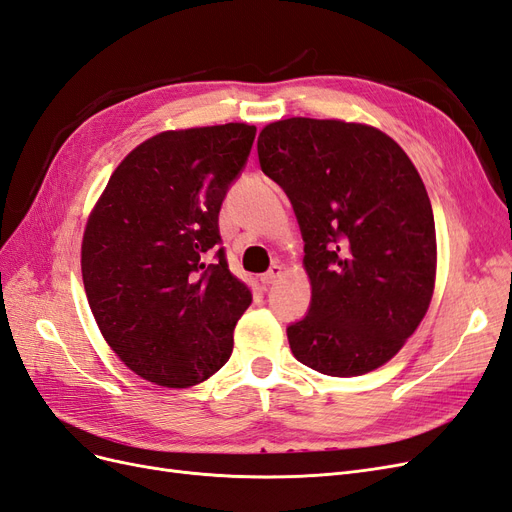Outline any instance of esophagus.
<instances>
[{"label":"esophagus","instance_id":"1","mask_svg":"<svg viewBox=\"0 0 512 512\" xmlns=\"http://www.w3.org/2000/svg\"><path fill=\"white\" fill-rule=\"evenodd\" d=\"M280 275H282V267L280 265H273L267 273L260 275V282L265 284V286H271V284L277 282V277H280Z\"/></svg>","mask_w":512,"mask_h":512}]
</instances>
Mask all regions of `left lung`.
I'll return each instance as SVG.
<instances>
[{"label": "left lung", "mask_w": 512, "mask_h": 512, "mask_svg": "<svg viewBox=\"0 0 512 512\" xmlns=\"http://www.w3.org/2000/svg\"><path fill=\"white\" fill-rule=\"evenodd\" d=\"M258 160L290 198L312 280L292 354L335 378L391 361L436 282V224L406 151L363 123L292 117L260 132Z\"/></svg>", "instance_id": "1"}]
</instances>
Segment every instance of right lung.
I'll list each match as a JSON object with an SVG mask.
<instances>
[{"label": "right lung", "instance_id": "add662e5", "mask_svg": "<svg viewBox=\"0 0 512 512\" xmlns=\"http://www.w3.org/2000/svg\"><path fill=\"white\" fill-rule=\"evenodd\" d=\"M247 123L162 132L108 179L83 237L98 327L134 374L185 389L222 369L252 292L228 269L224 198L250 158Z\"/></svg>", "mask_w": 512, "mask_h": 512}]
</instances>
